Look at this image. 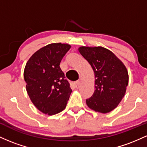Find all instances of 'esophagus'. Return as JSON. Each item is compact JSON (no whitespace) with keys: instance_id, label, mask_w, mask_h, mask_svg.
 <instances>
[{"instance_id":"esophagus-1","label":"esophagus","mask_w":147,"mask_h":147,"mask_svg":"<svg viewBox=\"0 0 147 147\" xmlns=\"http://www.w3.org/2000/svg\"><path fill=\"white\" fill-rule=\"evenodd\" d=\"M80 85H81L80 81H77V82H76L75 83V86L76 88H78L80 86Z\"/></svg>"}]
</instances>
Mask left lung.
Segmentation results:
<instances>
[{
    "instance_id": "obj_1",
    "label": "left lung",
    "mask_w": 147,
    "mask_h": 147,
    "mask_svg": "<svg viewBox=\"0 0 147 147\" xmlns=\"http://www.w3.org/2000/svg\"><path fill=\"white\" fill-rule=\"evenodd\" d=\"M79 52L95 73V90L86 100L90 109L107 113L117 107L129 83L125 65L112 52L102 47H80Z\"/></svg>"
}]
</instances>
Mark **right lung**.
Listing matches in <instances>:
<instances>
[{"mask_svg":"<svg viewBox=\"0 0 147 147\" xmlns=\"http://www.w3.org/2000/svg\"><path fill=\"white\" fill-rule=\"evenodd\" d=\"M70 45L51 43L36 51L24 70L26 90L37 109L49 115L66 106L72 90L59 65Z\"/></svg>","mask_w":147,"mask_h":147,"instance_id":"add662e5","label":"right lung"}]
</instances>
